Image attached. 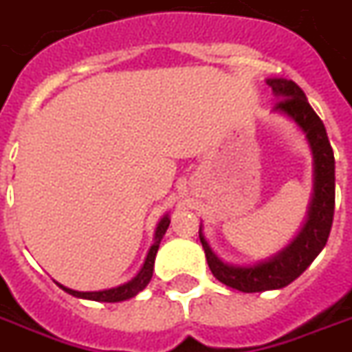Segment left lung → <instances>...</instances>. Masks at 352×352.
Masks as SVG:
<instances>
[{"label": "left lung", "mask_w": 352, "mask_h": 352, "mask_svg": "<svg viewBox=\"0 0 352 352\" xmlns=\"http://www.w3.org/2000/svg\"><path fill=\"white\" fill-rule=\"evenodd\" d=\"M266 82L279 99L274 106L275 111H280L294 119L309 139L314 154V196L307 224L294 239L292 244H288L275 257L255 266H233L222 263L200 233L207 264L214 277L224 283L226 287L246 294L277 290L298 279L318 257V253L325 248L334 217V152L327 138L323 121L312 110L303 89L294 80L268 78Z\"/></svg>", "instance_id": "left-lung-1"}]
</instances>
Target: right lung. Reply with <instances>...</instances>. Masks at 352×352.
Segmentation results:
<instances>
[{
	"mask_svg": "<svg viewBox=\"0 0 352 352\" xmlns=\"http://www.w3.org/2000/svg\"><path fill=\"white\" fill-rule=\"evenodd\" d=\"M168 224H170V219L167 214L163 217L162 222L157 224L156 230V242L152 244L151 252L146 255V261L143 264V268L139 272L132 280H128L124 285L117 288H110V290H100V292H77V290H72V288H65L62 285H58L62 290H65L67 294H72L75 298L82 299H91V301H102V303H117V301H124V299H130L133 296H138L143 288L148 285V280L152 279V272H154V261H156L157 248H160V242H162L165 231H167Z\"/></svg>",
	"mask_w": 352,
	"mask_h": 352,
	"instance_id": "add662e5",
	"label": "right lung"
}]
</instances>
